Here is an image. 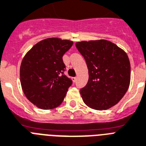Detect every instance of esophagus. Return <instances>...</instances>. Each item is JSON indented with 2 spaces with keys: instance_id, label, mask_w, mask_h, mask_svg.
<instances>
[{
  "instance_id": "esophagus-1",
  "label": "esophagus",
  "mask_w": 146,
  "mask_h": 146,
  "mask_svg": "<svg viewBox=\"0 0 146 146\" xmlns=\"http://www.w3.org/2000/svg\"><path fill=\"white\" fill-rule=\"evenodd\" d=\"M72 80H73V81H74V82H76L77 78H76V77H74V78H72Z\"/></svg>"
}]
</instances>
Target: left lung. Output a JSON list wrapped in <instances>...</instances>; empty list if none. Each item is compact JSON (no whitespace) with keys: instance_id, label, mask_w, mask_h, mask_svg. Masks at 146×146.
I'll use <instances>...</instances> for the list:
<instances>
[{"instance_id":"obj_1","label":"left lung","mask_w":146,"mask_h":146,"mask_svg":"<svg viewBox=\"0 0 146 146\" xmlns=\"http://www.w3.org/2000/svg\"><path fill=\"white\" fill-rule=\"evenodd\" d=\"M75 45L89 73L88 82L80 92L84 102L96 110L115 106L130 86V63L125 51L107 40H84Z\"/></svg>"}]
</instances>
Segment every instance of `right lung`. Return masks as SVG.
<instances>
[{
	"label": "right lung",
	"instance_id": "add662e5",
	"mask_svg": "<svg viewBox=\"0 0 146 146\" xmlns=\"http://www.w3.org/2000/svg\"><path fill=\"white\" fill-rule=\"evenodd\" d=\"M73 41L50 38L40 40L25 55L20 66V82L26 98L47 110L63 101L72 80L64 74L63 55Z\"/></svg>",
	"mask_w": 146,
	"mask_h": 146
}]
</instances>
